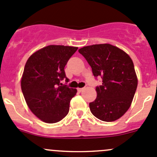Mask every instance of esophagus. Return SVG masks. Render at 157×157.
I'll return each instance as SVG.
<instances>
[{"label":"esophagus","mask_w":157,"mask_h":157,"mask_svg":"<svg viewBox=\"0 0 157 157\" xmlns=\"http://www.w3.org/2000/svg\"><path fill=\"white\" fill-rule=\"evenodd\" d=\"M83 89H84V88H77V90H78L79 92H81L82 90H83Z\"/></svg>","instance_id":"34e87169"}]
</instances>
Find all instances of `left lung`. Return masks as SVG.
Masks as SVG:
<instances>
[{"label":"left lung","mask_w":157,"mask_h":157,"mask_svg":"<svg viewBox=\"0 0 157 157\" xmlns=\"http://www.w3.org/2000/svg\"><path fill=\"white\" fill-rule=\"evenodd\" d=\"M78 52L87 61L94 77L102 79V84L96 87V99L90 103L92 114L107 122L120 118L131 106L137 86L131 58L110 44L89 45Z\"/></svg>","instance_id":"left-lung-1"}]
</instances>
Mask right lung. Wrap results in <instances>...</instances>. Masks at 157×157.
Segmentation results:
<instances>
[{
  "instance_id": "1",
  "label": "right lung",
  "mask_w": 157,
  "mask_h": 157,
  "mask_svg": "<svg viewBox=\"0 0 157 157\" xmlns=\"http://www.w3.org/2000/svg\"><path fill=\"white\" fill-rule=\"evenodd\" d=\"M77 47L48 45L33 53L27 60L21 89L27 105L42 121L56 123L69 112L70 102L77 90L63 85L69 79L64 67Z\"/></svg>"
}]
</instances>
